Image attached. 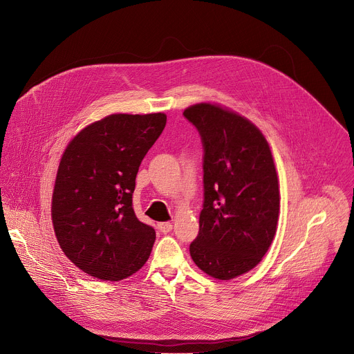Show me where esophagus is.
Returning <instances> with one entry per match:
<instances>
[{"label": "esophagus", "instance_id": "34e87169", "mask_svg": "<svg viewBox=\"0 0 354 354\" xmlns=\"http://www.w3.org/2000/svg\"><path fill=\"white\" fill-rule=\"evenodd\" d=\"M158 227H159V230H160L163 234H167V233H170V232H171L173 225H171L170 222H162V223H159V225H158Z\"/></svg>", "mask_w": 354, "mask_h": 354}]
</instances>
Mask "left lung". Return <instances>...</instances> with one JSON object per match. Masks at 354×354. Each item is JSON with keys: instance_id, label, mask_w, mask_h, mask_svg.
Wrapping results in <instances>:
<instances>
[{"instance_id": "8db88e82", "label": "left lung", "mask_w": 354, "mask_h": 354, "mask_svg": "<svg viewBox=\"0 0 354 354\" xmlns=\"http://www.w3.org/2000/svg\"><path fill=\"white\" fill-rule=\"evenodd\" d=\"M203 147V206L189 245L195 265L219 280L255 268L276 233L280 198L273 158L262 132L216 104L184 110Z\"/></svg>"}]
</instances>
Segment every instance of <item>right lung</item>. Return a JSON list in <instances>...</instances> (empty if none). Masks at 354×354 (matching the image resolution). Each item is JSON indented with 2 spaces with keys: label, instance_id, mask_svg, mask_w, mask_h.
<instances>
[{
  "label": "right lung",
  "instance_id": "right-lung-1",
  "mask_svg": "<svg viewBox=\"0 0 354 354\" xmlns=\"http://www.w3.org/2000/svg\"><path fill=\"white\" fill-rule=\"evenodd\" d=\"M166 114H111L68 144L51 201L55 237L85 273L122 280L145 265L156 233L139 222L132 194L140 162L166 125Z\"/></svg>",
  "mask_w": 354,
  "mask_h": 354
}]
</instances>
